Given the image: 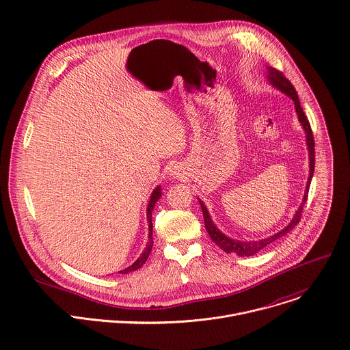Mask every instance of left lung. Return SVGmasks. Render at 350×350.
<instances>
[{
    "label": "left lung",
    "instance_id": "obj_1",
    "mask_svg": "<svg viewBox=\"0 0 350 350\" xmlns=\"http://www.w3.org/2000/svg\"><path fill=\"white\" fill-rule=\"evenodd\" d=\"M267 78L269 81V83L272 86H275L276 89H279L280 92H283L286 96H288L293 101H294V107H295V112L298 115V120L302 126V129L306 133V145H308V150H309V176H308V182H306V189H305V194L302 198V204L299 205V208L297 209L293 220L288 223V226H286L282 231L264 238V239H258V241H235L232 238H228L227 235H224L211 220V216L206 211V206L204 205L202 201H200L201 209H202V215H204V223H205V228L211 237V239L226 253H237L238 256H253L257 252H260L262 247H265L267 245H269L271 242L276 241L278 238L286 235L287 232H290L301 220V215H302V206L306 202L308 198V191H309V186H310V180L313 176V171H314V141H313V134H312V129L309 124V120L306 119L301 105H299V100L297 96V92L294 89V86L291 85V82L283 75V72L272 68V67H267Z\"/></svg>",
    "mask_w": 350,
    "mask_h": 350
}]
</instances>
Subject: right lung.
I'll list each match as a JSON object with an SVG mask.
<instances>
[{"label":"right lung","instance_id":"obj_1","mask_svg":"<svg viewBox=\"0 0 350 350\" xmlns=\"http://www.w3.org/2000/svg\"><path fill=\"white\" fill-rule=\"evenodd\" d=\"M160 197H161V187L157 186V187L153 190L152 196H150V201H149L148 212H146L148 220H149V238H150V241H149V243H148L145 252L142 253V256H141L134 264H131L130 267L122 269L120 273H129V272H131V271H135V269L141 268V267L146 262V260H148V257H149V254H150V252H152V246H153V238H152V230H153V224H152V212H153V208H154V205H156V202L159 201Z\"/></svg>","mask_w":350,"mask_h":350}]
</instances>
